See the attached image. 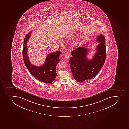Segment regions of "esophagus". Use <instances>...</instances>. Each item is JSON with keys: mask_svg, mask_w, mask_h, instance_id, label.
Returning <instances> with one entry per match:
<instances>
[{"mask_svg": "<svg viewBox=\"0 0 129 129\" xmlns=\"http://www.w3.org/2000/svg\"><path fill=\"white\" fill-rule=\"evenodd\" d=\"M65 57L66 59H68L70 57V55H69V53H66L65 55Z\"/></svg>", "mask_w": 129, "mask_h": 129, "instance_id": "1", "label": "esophagus"}]
</instances>
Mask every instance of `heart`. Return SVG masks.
I'll use <instances>...</instances> for the list:
<instances>
[{
    "instance_id": "obj_1",
    "label": "heart",
    "mask_w": 129,
    "mask_h": 129,
    "mask_svg": "<svg viewBox=\"0 0 129 129\" xmlns=\"http://www.w3.org/2000/svg\"><path fill=\"white\" fill-rule=\"evenodd\" d=\"M78 43V39H75L73 42V45H76Z\"/></svg>"
}]
</instances>
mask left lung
<instances>
[{"instance_id":"8db88e82","label":"left lung","mask_w":129,"mask_h":129,"mask_svg":"<svg viewBox=\"0 0 129 129\" xmlns=\"http://www.w3.org/2000/svg\"><path fill=\"white\" fill-rule=\"evenodd\" d=\"M97 41L99 43L92 59H87L88 49L83 47H78L71 53L72 57L69 63L73 77L78 82H82L95 77L105 63L106 47L104 36L100 35L97 37Z\"/></svg>"}]
</instances>
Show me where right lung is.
<instances>
[{"instance_id":"1","label":"right lung","mask_w":129,"mask_h":129,"mask_svg":"<svg viewBox=\"0 0 129 129\" xmlns=\"http://www.w3.org/2000/svg\"><path fill=\"white\" fill-rule=\"evenodd\" d=\"M32 31L25 36L24 41V48L22 51L23 60L28 70L36 79L41 82L51 83L55 80L56 76V66L59 62L60 51L49 53L46 57L45 62L41 66L32 65L27 55V41L31 36Z\"/></svg>"}]
</instances>
